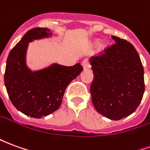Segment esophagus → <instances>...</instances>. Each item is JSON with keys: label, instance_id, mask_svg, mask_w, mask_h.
Wrapping results in <instances>:
<instances>
[{"label": "esophagus", "instance_id": "34e87169", "mask_svg": "<svg viewBox=\"0 0 150 150\" xmlns=\"http://www.w3.org/2000/svg\"><path fill=\"white\" fill-rule=\"evenodd\" d=\"M82 64H83V67L84 69H89L91 67V64H90V62L88 59H84L82 62Z\"/></svg>", "mask_w": 150, "mask_h": 150}]
</instances>
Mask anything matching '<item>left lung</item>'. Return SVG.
Wrapping results in <instances>:
<instances>
[{"instance_id":"obj_1","label":"left lung","mask_w":150,"mask_h":150,"mask_svg":"<svg viewBox=\"0 0 150 150\" xmlns=\"http://www.w3.org/2000/svg\"><path fill=\"white\" fill-rule=\"evenodd\" d=\"M115 43L91 58L90 91L98 112L113 120L131 115L145 92L144 68L134 46L112 36Z\"/></svg>"}]
</instances>
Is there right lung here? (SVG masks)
I'll return each instance as SVG.
<instances>
[{"mask_svg":"<svg viewBox=\"0 0 150 150\" xmlns=\"http://www.w3.org/2000/svg\"><path fill=\"white\" fill-rule=\"evenodd\" d=\"M49 34L50 30L46 28L28 31L9 52L4 75L12 104L25 115L34 118L46 116L59 109L67 85L83 69L79 63L72 67L54 64L35 72L26 67L25 54L28 43Z\"/></svg>","mask_w":150,"mask_h":150,"instance_id":"add662e5","label":"right lung"}]
</instances>
